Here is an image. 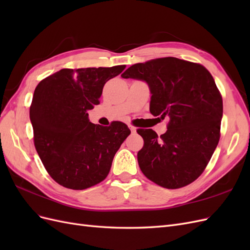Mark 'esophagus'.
<instances>
[{"label":"esophagus","mask_w":250,"mask_h":250,"mask_svg":"<svg viewBox=\"0 0 250 250\" xmlns=\"http://www.w3.org/2000/svg\"><path fill=\"white\" fill-rule=\"evenodd\" d=\"M128 127H129V129L131 130V132H132V133H135V132H137V129H135V127H133L132 125H129Z\"/></svg>","instance_id":"obj_1"}]
</instances>
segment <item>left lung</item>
<instances>
[{
    "instance_id": "obj_1",
    "label": "left lung",
    "mask_w": 250,
    "mask_h": 250,
    "mask_svg": "<svg viewBox=\"0 0 250 250\" xmlns=\"http://www.w3.org/2000/svg\"><path fill=\"white\" fill-rule=\"evenodd\" d=\"M121 76L145 81L150 112L169 119L160 138L152 129H138L144 139L138 153L144 175L166 188L190 185L206 169L220 139L223 103L213 76L203 65L175 57L135 63Z\"/></svg>"
}]
</instances>
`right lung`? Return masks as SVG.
Returning a JSON list of instances; mask_svg holds the SVG:
<instances>
[{
    "mask_svg": "<svg viewBox=\"0 0 250 250\" xmlns=\"http://www.w3.org/2000/svg\"><path fill=\"white\" fill-rule=\"evenodd\" d=\"M124 69H62L37 84L30 106L34 145L60 186L84 190L108 175L113 156L130 130L117 121L108 127L93 124L87 110L100 103L105 83Z\"/></svg>",
    "mask_w": 250,
    "mask_h": 250,
    "instance_id": "1",
    "label": "right lung"
}]
</instances>
